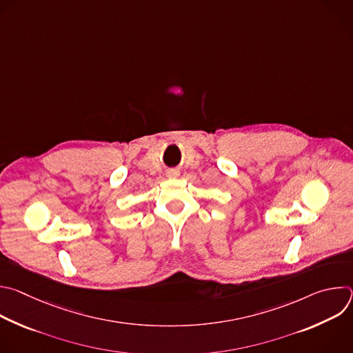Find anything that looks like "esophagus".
<instances>
[{"label": "esophagus", "mask_w": 353, "mask_h": 353, "mask_svg": "<svg viewBox=\"0 0 353 353\" xmlns=\"http://www.w3.org/2000/svg\"><path fill=\"white\" fill-rule=\"evenodd\" d=\"M177 174H179L177 170H170V172H168V176H169V177H174V176H177Z\"/></svg>", "instance_id": "esophagus-1"}]
</instances>
